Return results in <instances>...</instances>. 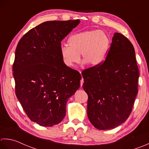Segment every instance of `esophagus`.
Returning a JSON list of instances; mask_svg holds the SVG:
<instances>
[{"mask_svg": "<svg viewBox=\"0 0 149 149\" xmlns=\"http://www.w3.org/2000/svg\"><path fill=\"white\" fill-rule=\"evenodd\" d=\"M80 73H81V72H80ZM84 82V79H83V78H81V80H80V86H81V87H82Z\"/></svg>", "mask_w": 149, "mask_h": 149, "instance_id": "1", "label": "esophagus"}]
</instances>
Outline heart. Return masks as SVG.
I'll use <instances>...</instances> for the list:
<instances>
[{
  "instance_id": "1",
  "label": "heart",
  "mask_w": 149,
  "mask_h": 149,
  "mask_svg": "<svg viewBox=\"0 0 149 149\" xmlns=\"http://www.w3.org/2000/svg\"><path fill=\"white\" fill-rule=\"evenodd\" d=\"M110 40L102 30H87L71 35L68 40L69 45L60 49L63 61L68 67L79 63L80 54L82 61L90 67H96L104 61L109 50Z\"/></svg>"
}]
</instances>
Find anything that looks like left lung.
<instances>
[{
  "label": "left lung",
  "mask_w": 149,
  "mask_h": 149,
  "mask_svg": "<svg viewBox=\"0 0 149 149\" xmlns=\"http://www.w3.org/2000/svg\"><path fill=\"white\" fill-rule=\"evenodd\" d=\"M87 116L96 129H114L131 113L138 94L139 69L131 42L115 33L104 62L82 72Z\"/></svg>",
  "instance_id": "obj_1"
}]
</instances>
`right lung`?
I'll list each match as a JSON object with an SVG mask.
<instances>
[{"mask_svg":"<svg viewBox=\"0 0 149 149\" xmlns=\"http://www.w3.org/2000/svg\"><path fill=\"white\" fill-rule=\"evenodd\" d=\"M80 20L44 22L26 33L15 51V93L28 116L51 127L65 116L66 104L80 86L81 74L67 66L61 41Z\"/></svg>","mask_w":149,"mask_h":149,"instance_id":"right-lung-1","label":"right lung"}]
</instances>
